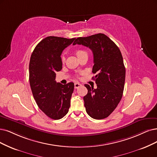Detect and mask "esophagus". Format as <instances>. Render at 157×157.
I'll list each match as a JSON object with an SVG mask.
<instances>
[{
  "mask_svg": "<svg viewBox=\"0 0 157 157\" xmlns=\"http://www.w3.org/2000/svg\"><path fill=\"white\" fill-rule=\"evenodd\" d=\"M82 86V85H81L80 83H74V88L75 89H78V88H79V86Z\"/></svg>",
  "mask_w": 157,
  "mask_h": 157,
  "instance_id": "obj_1",
  "label": "esophagus"
}]
</instances>
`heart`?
Wrapping results in <instances>:
<instances>
[{
    "instance_id": "obj_1",
    "label": "heart",
    "mask_w": 157,
    "mask_h": 157,
    "mask_svg": "<svg viewBox=\"0 0 157 157\" xmlns=\"http://www.w3.org/2000/svg\"><path fill=\"white\" fill-rule=\"evenodd\" d=\"M75 55L77 56L78 59H79V58L82 57H83V56H88L87 52H85V51L83 50H81V49L77 50H75ZM61 61H62V63L65 62V58H64L63 57H61Z\"/></svg>"
}]
</instances>
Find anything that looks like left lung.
Masks as SVG:
<instances>
[{
	"instance_id": "obj_1",
	"label": "left lung",
	"mask_w": 157,
	"mask_h": 157,
	"mask_svg": "<svg viewBox=\"0 0 157 157\" xmlns=\"http://www.w3.org/2000/svg\"><path fill=\"white\" fill-rule=\"evenodd\" d=\"M82 44L93 53L92 72L97 88L85 86L88 93L83 97L86 111L96 120L104 119L117 108L123 95L125 79V68L119 48L103 33L85 37H78L73 45Z\"/></svg>"
}]
</instances>
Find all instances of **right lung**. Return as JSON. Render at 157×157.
Wrapping results in <instances>:
<instances>
[{"instance_id": "right-lung-1", "label": "right lung", "mask_w": 157, "mask_h": 157, "mask_svg": "<svg viewBox=\"0 0 157 157\" xmlns=\"http://www.w3.org/2000/svg\"><path fill=\"white\" fill-rule=\"evenodd\" d=\"M75 39L46 37L37 44L30 57L29 81L33 98L39 109L53 120L65 117L71 106L74 84L57 83L56 72L62 69V52Z\"/></svg>"}]
</instances>
